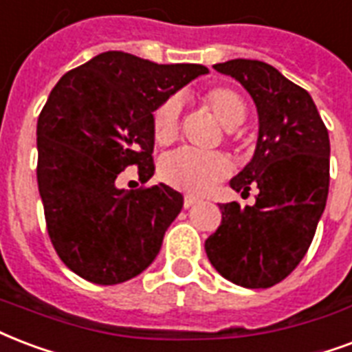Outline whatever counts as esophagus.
I'll return each instance as SVG.
<instances>
[{
    "label": "esophagus",
    "instance_id": "34e87169",
    "mask_svg": "<svg viewBox=\"0 0 352 352\" xmlns=\"http://www.w3.org/2000/svg\"><path fill=\"white\" fill-rule=\"evenodd\" d=\"M195 203H197V199L192 197V195H186V197H184V208H190V206H194Z\"/></svg>",
    "mask_w": 352,
    "mask_h": 352
}]
</instances>
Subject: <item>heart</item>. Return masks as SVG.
<instances>
[{
  "instance_id": "1",
  "label": "heart",
  "mask_w": 352,
  "mask_h": 352,
  "mask_svg": "<svg viewBox=\"0 0 352 352\" xmlns=\"http://www.w3.org/2000/svg\"><path fill=\"white\" fill-rule=\"evenodd\" d=\"M201 103L216 116L225 133L232 136L248 118V104L230 87H212L201 96ZM153 136L160 146H170L179 138L181 101L168 98L153 111ZM232 166L223 153H199L179 149L166 155L160 162V175L170 186L192 195H205L225 177Z\"/></svg>"
}]
</instances>
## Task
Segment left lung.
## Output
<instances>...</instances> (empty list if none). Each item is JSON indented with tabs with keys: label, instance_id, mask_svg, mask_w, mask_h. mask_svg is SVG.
<instances>
[{
	"label": "left lung",
	"instance_id": "obj_1",
	"mask_svg": "<svg viewBox=\"0 0 352 352\" xmlns=\"http://www.w3.org/2000/svg\"><path fill=\"white\" fill-rule=\"evenodd\" d=\"M214 69L240 80L258 111L253 160L230 188L254 205H219L221 223L205 241L210 264L243 288H270L299 265L329 195L331 142L310 94L260 60L234 58Z\"/></svg>",
	"mask_w": 352,
	"mask_h": 352
}]
</instances>
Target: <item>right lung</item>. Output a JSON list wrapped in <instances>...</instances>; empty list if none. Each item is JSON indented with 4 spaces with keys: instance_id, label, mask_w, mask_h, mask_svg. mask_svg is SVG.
Wrapping results in <instances>:
<instances>
[{
    "instance_id": "obj_1",
    "label": "right lung",
    "mask_w": 352,
    "mask_h": 352,
    "mask_svg": "<svg viewBox=\"0 0 352 352\" xmlns=\"http://www.w3.org/2000/svg\"><path fill=\"white\" fill-rule=\"evenodd\" d=\"M208 69L107 51L69 69L36 123V181L58 258L88 283H125L160 251L182 194L166 184L120 190L118 175L155 173L153 111Z\"/></svg>"
}]
</instances>
